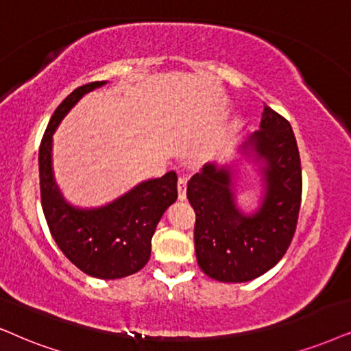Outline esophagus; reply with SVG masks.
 <instances>
[{
  "label": "esophagus",
  "instance_id": "esophagus-1",
  "mask_svg": "<svg viewBox=\"0 0 351 351\" xmlns=\"http://www.w3.org/2000/svg\"><path fill=\"white\" fill-rule=\"evenodd\" d=\"M178 199L180 201H184L186 199V180L184 178L178 180Z\"/></svg>",
  "mask_w": 351,
  "mask_h": 351
}]
</instances>
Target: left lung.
Instances as JSON below:
<instances>
[{
    "label": "left lung",
    "mask_w": 351,
    "mask_h": 351,
    "mask_svg": "<svg viewBox=\"0 0 351 351\" xmlns=\"http://www.w3.org/2000/svg\"><path fill=\"white\" fill-rule=\"evenodd\" d=\"M264 160L265 194L259 210L234 206L228 168L204 165L186 196L196 212L194 246L199 267L219 282H250L272 269L293 239L301 206V160L288 119L264 105L261 130L245 144Z\"/></svg>",
    "instance_id": "left-lung-1"
}]
</instances>
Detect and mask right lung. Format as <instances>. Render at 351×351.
<instances>
[{
  "label": "right lung",
  "instance_id": "1",
  "mask_svg": "<svg viewBox=\"0 0 351 351\" xmlns=\"http://www.w3.org/2000/svg\"><path fill=\"white\" fill-rule=\"evenodd\" d=\"M105 81L88 82L61 101L38 150L40 197L48 228L63 254L84 274L104 280L136 274L147 264L155 227L178 197L175 171L149 180L100 208H74L61 197L51 171V139L66 113Z\"/></svg>",
  "mask_w": 351,
  "mask_h": 351
}]
</instances>
